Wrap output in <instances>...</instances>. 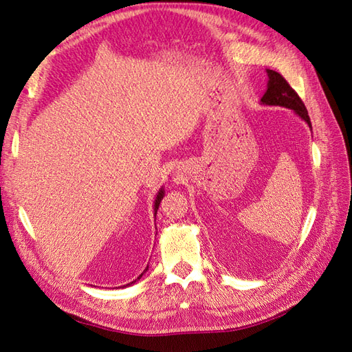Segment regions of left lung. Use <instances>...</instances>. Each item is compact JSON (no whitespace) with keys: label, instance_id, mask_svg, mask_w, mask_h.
Masks as SVG:
<instances>
[{"label":"left lung","instance_id":"8db88e82","mask_svg":"<svg viewBox=\"0 0 352 352\" xmlns=\"http://www.w3.org/2000/svg\"><path fill=\"white\" fill-rule=\"evenodd\" d=\"M267 91L264 92L260 102L263 105H279V107L294 110V113L300 116L311 129V122L305 105L301 98L298 97V94L289 87V83L285 80L280 73L270 69H267Z\"/></svg>","mask_w":352,"mask_h":352}]
</instances>
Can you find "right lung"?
I'll list each match as a JSON object with an SVG mask.
<instances>
[{"label": "right lung", "instance_id": "add662e5", "mask_svg": "<svg viewBox=\"0 0 352 352\" xmlns=\"http://www.w3.org/2000/svg\"><path fill=\"white\" fill-rule=\"evenodd\" d=\"M163 197H164V188H160V190L157 192V197H155V201H154V214H157V210H158V207H160V202H162V199H163ZM148 270V265L145 267V270H144V273ZM144 273H141L140 276H138V279H135L133 282H131V283H126V285H123L122 287H126V286H131V285H133L135 282H138L140 280L142 276H144Z\"/></svg>", "mask_w": 352, "mask_h": 352}]
</instances>
